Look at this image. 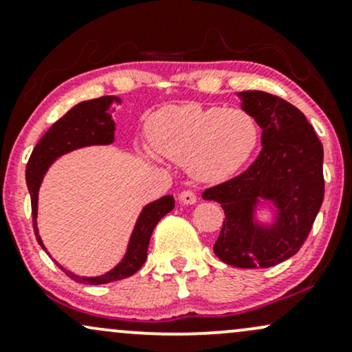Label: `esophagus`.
<instances>
[{"instance_id": "1", "label": "esophagus", "mask_w": 352, "mask_h": 352, "mask_svg": "<svg viewBox=\"0 0 352 352\" xmlns=\"http://www.w3.org/2000/svg\"><path fill=\"white\" fill-rule=\"evenodd\" d=\"M177 199H179L186 206H191V204H196L197 196H196V192L191 191V189H184L183 192H179V197H177Z\"/></svg>"}]
</instances>
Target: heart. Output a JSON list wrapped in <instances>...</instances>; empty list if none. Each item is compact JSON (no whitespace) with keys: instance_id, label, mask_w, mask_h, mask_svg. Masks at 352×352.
<instances>
[{"instance_id":"1","label":"heart","mask_w":352,"mask_h":352,"mask_svg":"<svg viewBox=\"0 0 352 352\" xmlns=\"http://www.w3.org/2000/svg\"><path fill=\"white\" fill-rule=\"evenodd\" d=\"M150 140L161 156L188 163L196 179L221 183L249 163L260 130L245 110L188 103L156 111L150 120Z\"/></svg>"}]
</instances>
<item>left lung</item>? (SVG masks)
Segmentation results:
<instances>
[{
	"label": "left lung",
	"instance_id": "obj_1",
	"mask_svg": "<svg viewBox=\"0 0 352 352\" xmlns=\"http://www.w3.org/2000/svg\"><path fill=\"white\" fill-rule=\"evenodd\" d=\"M239 95L262 128V151L245 171L202 197L219 202L226 214L214 254L237 268H268L293 257L308 239L324 197L323 144L292 103L262 90ZM258 199L279 210L274 226L253 221Z\"/></svg>",
	"mask_w": 352,
	"mask_h": 352
}]
</instances>
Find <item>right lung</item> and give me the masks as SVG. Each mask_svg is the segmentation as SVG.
Segmentation results:
<instances>
[{
  "mask_svg": "<svg viewBox=\"0 0 352 352\" xmlns=\"http://www.w3.org/2000/svg\"><path fill=\"white\" fill-rule=\"evenodd\" d=\"M122 102L115 95H105V97L94 98V100L80 102L78 105L70 109L64 117L57 120L54 125L45 131L39 143L31 153L26 164V183L29 194H31V210H32V227L37 242L45 250L43 241L39 237L37 230V192L39 186L43 183V177L47 171L52 161H56L59 156L65 153L77 150L82 146H90V144H110L113 142L115 123L111 120V111H115L113 107ZM175 208V199L173 196H164L161 199L144 206V209L140 214L138 221L133 229V234L128 243V250L122 262L118 263L113 270L107 272L100 276H78L72 272H65V275L70 276L74 282L87 283V285H103L117 280L126 278L142 268L146 260L148 245L156 224L161 221V217L166 216Z\"/></svg>",
  "mask_w": 352,
  "mask_h": 352,
  "instance_id": "right-lung-1",
  "label": "right lung"
}]
</instances>
